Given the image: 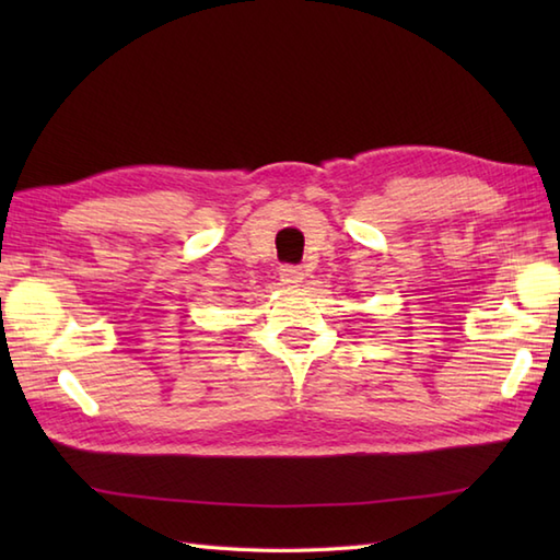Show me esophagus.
I'll list each match as a JSON object with an SVG mask.
<instances>
[{
  "mask_svg": "<svg viewBox=\"0 0 560 560\" xmlns=\"http://www.w3.org/2000/svg\"><path fill=\"white\" fill-rule=\"evenodd\" d=\"M279 279L283 283H301L303 281V269L295 265H281L279 267Z\"/></svg>",
  "mask_w": 560,
  "mask_h": 560,
  "instance_id": "obj_1",
  "label": "esophagus"
}]
</instances>
